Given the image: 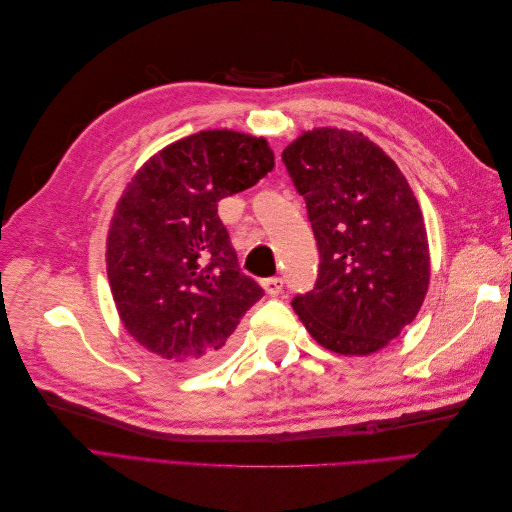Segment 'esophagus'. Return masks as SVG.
I'll list each match as a JSON object with an SVG mask.
<instances>
[{
    "label": "esophagus",
    "mask_w": 512,
    "mask_h": 512,
    "mask_svg": "<svg viewBox=\"0 0 512 512\" xmlns=\"http://www.w3.org/2000/svg\"><path fill=\"white\" fill-rule=\"evenodd\" d=\"M262 286H265L267 294H271V297H275V294H280L282 288H284V280L282 277H269V280L262 282Z\"/></svg>",
    "instance_id": "34e87169"
}]
</instances>
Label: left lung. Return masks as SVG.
Masks as SVG:
<instances>
[{
    "label": "left lung",
    "instance_id": "obj_1",
    "mask_svg": "<svg viewBox=\"0 0 512 512\" xmlns=\"http://www.w3.org/2000/svg\"><path fill=\"white\" fill-rule=\"evenodd\" d=\"M282 160L305 198L320 265L292 309L320 346L371 354L416 318L429 286L421 207L406 177L359 132L316 128Z\"/></svg>",
    "mask_w": 512,
    "mask_h": 512
}]
</instances>
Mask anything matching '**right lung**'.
<instances>
[{
	"label": "right lung",
	"mask_w": 512,
	"mask_h": 512,
	"mask_svg": "<svg viewBox=\"0 0 512 512\" xmlns=\"http://www.w3.org/2000/svg\"><path fill=\"white\" fill-rule=\"evenodd\" d=\"M275 166L265 138L205 130L164 147L128 183L106 239L123 327L149 352L203 367L228 350L265 290L239 269L218 215Z\"/></svg>",
	"instance_id": "obj_1"
}]
</instances>
